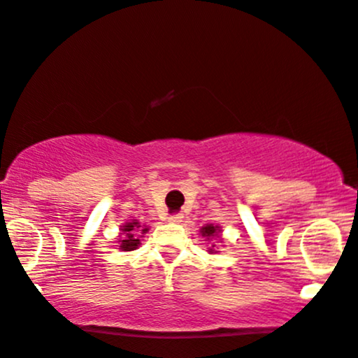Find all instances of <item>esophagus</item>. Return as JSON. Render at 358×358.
Listing matches in <instances>:
<instances>
[{"mask_svg": "<svg viewBox=\"0 0 358 358\" xmlns=\"http://www.w3.org/2000/svg\"><path fill=\"white\" fill-rule=\"evenodd\" d=\"M182 215H171V217H168L166 218V222H170V223H180L182 222Z\"/></svg>", "mask_w": 358, "mask_h": 358, "instance_id": "esophagus-1", "label": "esophagus"}]
</instances>
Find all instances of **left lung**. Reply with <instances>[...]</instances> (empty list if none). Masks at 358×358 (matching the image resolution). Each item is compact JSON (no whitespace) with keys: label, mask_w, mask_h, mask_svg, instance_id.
Returning a JSON list of instances; mask_svg holds the SVG:
<instances>
[{"label":"left lung","mask_w":358,"mask_h":358,"mask_svg":"<svg viewBox=\"0 0 358 358\" xmlns=\"http://www.w3.org/2000/svg\"><path fill=\"white\" fill-rule=\"evenodd\" d=\"M200 235L203 236L205 242L210 243V247H208V250H206V252H208L210 255H215V253H218V245L223 243L222 227L215 225V223H206L205 227L200 228Z\"/></svg>","instance_id":"obj_1"}]
</instances>
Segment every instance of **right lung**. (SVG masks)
I'll return each instance as SVG.
<instances>
[{"mask_svg":"<svg viewBox=\"0 0 358 358\" xmlns=\"http://www.w3.org/2000/svg\"><path fill=\"white\" fill-rule=\"evenodd\" d=\"M150 227L141 225L138 220H131L120 225V235L116 238V247H118L122 252H133L141 245V238L143 235L148 234Z\"/></svg>","mask_w":358,"mask_h":358,"instance_id":"1","label":"right lung"}]
</instances>
